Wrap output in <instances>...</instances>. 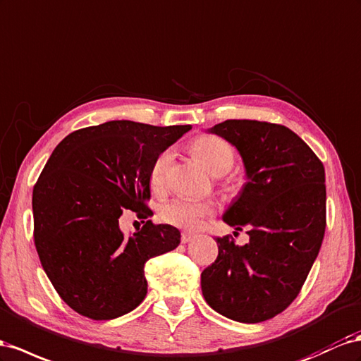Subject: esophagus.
<instances>
[{
  "mask_svg": "<svg viewBox=\"0 0 361 361\" xmlns=\"http://www.w3.org/2000/svg\"><path fill=\"white\" fill-rule=\"evenodd\" d=\"M194 238H196V233H194V232H188V231H185V232H182L180 241H182V243H188V241H191V240H194Z\"/></svg>",
  "mask_w": 361,
  "mask_h": 361,
  "instance_id": "1",
  "label": "esophagus"
}]
</instances>
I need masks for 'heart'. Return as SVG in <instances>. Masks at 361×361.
<instances>
[{
  "instance_id": "b5f03b06",
  "label": "heart",
  "mask_w": 361,
  "mask_h": 361,
  "mask_svg": "<svg viewBox=\"0 0 361 361\" xmlns=\"http://www.w3.org/2000/svg\"><path fill=\"white\" fill-rule=\"evenodd\" d=\"M190 150L214 176H221V174L228 173L233 165V161H235V152L226 141L217 138V136H197L191 142ZM170 164V150H165L154 158L149 173L153 190L161 191L165 187ZM214 211H216V203L211 200L196 202L188 199H174L164 204L161 209V217L173 226L194 229L200 225L204 217L211 216Z\"/></svg>"
}]
</instances>
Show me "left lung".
I'll return each mask as SVG.
<instances>
[{
  "label": "left lung",
  "mask_w": 361,
  "mask_h": 361,
  "mask_svg": "<svg viewBox=\"0 0 361 361\" xmlns=\"http://www.w3.org/2000/svg\"><path fill=\"white\" fill-rule=\"evenodd\" d=\"M231 142L247 182L223 221L246 226L249 243L217 238L219 257L202 271L208 305L228 319L258 324L296 299L322 246L326 226L325 169L286 126L226 120L209 129Z\"/></svg>",
  "instance_id": "left-lung-1"
}]
</instances>
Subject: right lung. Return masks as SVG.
I'll return each mask as SVG.
<instances>
[{"instance_id": "obj_1", "label": "right lung", "mask_w": 361, "mask_h": 361, "mask_svg": "<svg viewBox=\"0 0 361 361\" xmlns=\"http://www.w3.org/2000/svg\"><path fill=\"white\" fill-rule=\"evenodd\" d=\"M191 126L128 120L75 130L59 142L33 188L35 246L48 279L77 313L128 314L147 295L144 266L176 249L180 232L145 221L129 238L118 219H147L150 167Z\"/></svg>"}]
</instances>
